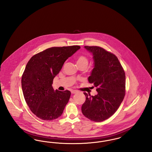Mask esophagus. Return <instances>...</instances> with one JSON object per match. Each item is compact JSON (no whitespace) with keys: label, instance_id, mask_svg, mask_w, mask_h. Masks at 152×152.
Listing matches in <instances>:
<instances>
[{"label":"esophagus","instance_id":"obj_1","mask_svg":"<svg viewBox=\"0 0 152 152\" xmlns=\"http://www.w3.org/2000/svg\"><path fill=\"white\" fill-rule=\"evenodd\" d=\"M77 92H78V91H76V90H72V91H71V93H72V94H76V93H77Z\"/></svg>","mask_w":152,"mask_h":152}]
</instances>
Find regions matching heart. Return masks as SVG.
I'll list each match as a JSON object with an SVG mask.
<instances>
[{
	"label": "heart",
	"mask_w": 152,
	"mask_h": 152,
	"mask_svg": "<svg viewBox=\"0 0 152 152\" xmlns=\"http://www.w3.org/2000/svg\"><path fill=\"white\" fill-rule=\"evenodd\" d=\"M88 63V60L86 56L83 55H81L77 58V64H84L87 65Z\"/></svg>",
	"instance_id": "b5f03b06"
}]
</instances>
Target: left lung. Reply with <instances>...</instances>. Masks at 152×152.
<instances>
[{
  "label": "left lung",
  "mask_w": 152,
  "mask_h": 152,
  "mask_svg": "<svg viewBox=\"0 0 152 152\" xmlns=\"http://www.w3.org/2000/svg\"><path fill=\"white\" fill-rule=\"evenodd\" d=\"M93 56L94 66L88 81L97 87V94L84 92L86 100L83 114L89 120L100 122L113 115L121 104L125 92V74L116 56L97 46H85Z\"/></svg>",
  "instance_id": "1"
}]
</instances>
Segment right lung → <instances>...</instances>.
Masks as SVG:
<instances>
[{
  "label": "right lung",
  "mask_w": 152,
  "mask_h": 152,
  "mask_svg": "<svg viewBox=\"0 0 152 152\" xmlns=\"http://www.w3.org/2000/svg\"><path fill=\"white\" fill-rule=\"evenodd\" d=\"M80 48L79 45L52 47L28 61L22 76V90L30 110L39 118L52 120L62 115L71 92L55 91L53 80L65 61Z\"/></svg>",
  "instance_id": "add662e5"
}]
</instances>
